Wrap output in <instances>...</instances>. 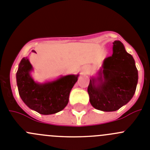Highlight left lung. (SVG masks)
I'll list each match as a JSON object with an SVG mask.
<instances>
[{
	"label": "left lung",
	"instance_id": "obj_1",
	"mask_svg": "<svg viewBox=\"0 0 150 150\" xmlns=\"http://www.w3.org/2000/svg\"><path fill=\"white\" fill-rule=\"evenodd\" d=\"M138 73L133 57L119 40L113 42V54L104 60L97 77H91L87 92L92 106L115 111L126 105L135 93Z\"/></svg>",
	"mask_w": 150,
	"mask_h": 150
}]
</instances>
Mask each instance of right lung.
Segmentation results:
<instances>
[{"mask_svg": "<svg viewBox=\"0 0 150 150\" xmlns=\"http://www.w3.org/2000/svg\"><path fill=\"white\" fill-rule=\"evenodd\" d=\"M32 52H35L32 50ZM33 70L28 57L22 58L16 72L18 93L25 105L40 114L49 115L63 110L79 75L61 76L52 81L38 83L32 78Z\"/></svg>", "mask_w": 150, "mask_h": 150, "instance_id": "obj_1", "label": "right lung"}]
</instances>
